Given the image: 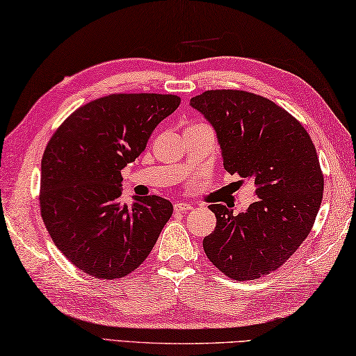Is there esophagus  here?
I'll return each instance as SVG.
<instances>
[{
	"label": "esophagus",
	"mask_w": 356,
	"mask_h": 356,
	"mask_svg": "<svg viewBox=\"0 0 356 356\" xmlns=\"http://www.w3.org/2000/svg\"><path fill=\"white\" fill-rule=\"evenodd\" d=\"M175 211L177 212H189V211H192V204H189V203H175Z\"/></svg>",
	"instance_id": "esophagus-1"
}]
</instances>
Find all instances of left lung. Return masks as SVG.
<instances>
[{
  "label": "left lung",
  "instance_id": "left-lung-1",
  "mask_svg": "<svg viewBox=\"0 0 356 356\" xmlns=\"http://www.w3.org/2000/svg\"><path fill=\"white\" fill-rule=\"evenodd\" d=\"M217 133L225 169L256 184L257 201L234 216L211 204L217 226L203 248L234 280L277 270L312 231L324 192L316 149L307 130L270 99L240 90H211L191 99Z\"/></svg>",
  "mask_w": 356,
  "mask_h": 356
}]
</instances>
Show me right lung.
Segmentation results:
<instances>
[{"label": "right lung", "instance_id": "1", "mask_svg": "<svg viewBox=\"0 0 356 356\" xmlns=\"http://www.w3.org/2000/svg\"><path fill=\"white\" fill-rule=\"evenodd\" d=\"M173 95H110L80 106L46 145L40 211L54 243L80 271L119 279L149 256L173 206L158 195L120 201V170L145 150Z\"/></svg>", "mask_w": 356, "mask_h": 356}]
</instances>
